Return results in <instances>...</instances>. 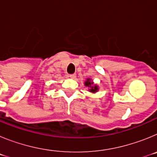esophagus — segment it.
Returning <instances> with one entry per match:
<instances>
[{"label": "esophagus", "mask_w": 157, "mask_h": 157, "mask_svg": "<svg viewBox=\"0 0 157 157\" xmlns=\"http://www.w3.org/2000/svg\"><path fill=\"white\" fill-rule=\"evenodd\" d=\"M69 77L71 78H72V79H75L76 78V75L75 74H71V75H69Z\"/></svg>", "instance_id": "esophagus-1"}]
</instances>
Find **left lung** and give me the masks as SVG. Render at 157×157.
<instances>
[{
	"instance_id": "1",
	"label": "left lung",
	"mask_w": 157,
	"mask_h": 157,
	"mask_svg": "<svg viewBox=\"0 0 157 157\" xmlns=\"http://www.w3.org/2000/svg\"><path fill=\"white\" fill-rule=\"evenodd\" d=\"M85 86L90 88L89 89V91H90V92H91V93L98 92V86L97 85H94V82L91 81L90 78H87L86 81L85 82Z\"/></svg>"
}]
</instances>
